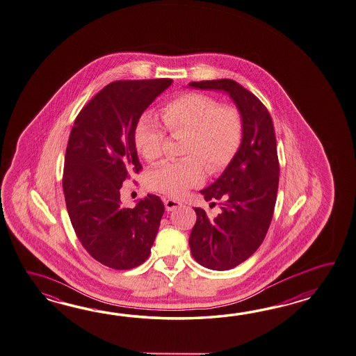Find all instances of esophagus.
I'll use <instances>...</instances> for the list:
<instances>
[{
    "instance_id": "esophagus-1",
    "label": "esophagus",
    "mask_w": 356,
    "mask_h": 356,
    "mask_svg": "<svg viewBox=\"0 0 356 356\" xmlns=\"http://www.w3.org/2000/svg\"><path fill=\"white\" fill-rule=\"evenodd\" d=\"M181 206L182 203L175 200V199H166V200H165V207H166L167 212H171V211H174L176 208H179V207Z\"/></svg>"
}]
</instances>
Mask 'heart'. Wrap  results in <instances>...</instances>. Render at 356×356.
I'll return each instance as SVG.
<instances>
[{
    "label": "heart",
    "instance_id": "obj_1",
    "mask_svg": "<svg viewBox=\"0 0 356 356\" xmlns=\"http://www.w3.org/2000/svg\"><path fill=\"white\" fill-rule=\"evenodd\" d=\"M162 127L157 119L144 113L134 130L135 148L148 162L159 159L170 134L188 133L182 153L188 157L165 161L150 170V189L179 197L203 181L206 168L220 172L236 156L243 140V118L234 106L223 104L203 93H186L167 102L161 110Z\"/></svg>",
    "mask_w": 356,
    "mask_h": 356
}]
</instances>
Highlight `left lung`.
Masks as SVG:
<instances>
[{"label": "left lung", "mask_w": 356, "mask_h": 356, "mask_svg": "<svg viewBox=\"0 0 356 356\" xmlns=\"http://www.w3.org/2000/svg\"><path fill=\"white\" fill-rule=\"evenodd\" d=\"M190 87L226 92L243 118V140L223 174L206 189L207 202H220L221 213L208 218L194 208L190 234L194 259L207 268L227 270L245 261L267 235L276 204L280 163L275 127L266 106L235 80L191 81Z\"/></svg>", "instance_id": "8db88e82"}]
</instances>
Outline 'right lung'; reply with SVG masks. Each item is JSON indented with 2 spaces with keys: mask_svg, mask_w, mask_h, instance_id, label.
Here are the masks:
<instances>
[{
  "mask_svg": "<svg viewBox=\"0 0 356 356\" xmlns=\"http://www.w3.org/2000/svg\"><path fill=\"white\" fill-rule=\"evenodd\" d=\"M171 79L118 80L81 108L65 154L63 189L67 213L81 245L95 261L131 269L149 257L165 206L148 194L134 208L120 200L122 182L142 165L134 130Z\"/></svg>",
  "mask_w": 356,
  "mask_h": 356,
  "instance_id": "1",
  "label": "right lung"
}]
</instances>
